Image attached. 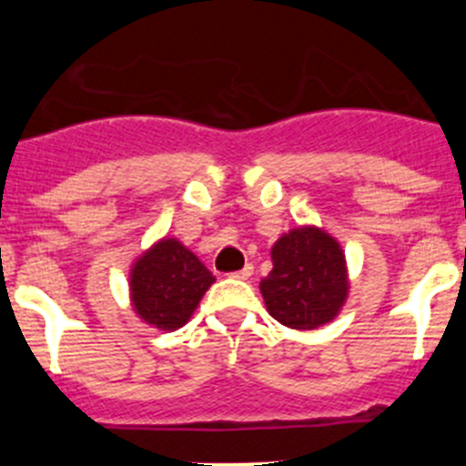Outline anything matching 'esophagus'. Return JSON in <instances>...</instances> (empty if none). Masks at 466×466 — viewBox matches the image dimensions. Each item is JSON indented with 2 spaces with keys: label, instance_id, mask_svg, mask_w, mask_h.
I'll list each match as a JSON object with an SVG mask.
<instances>
[{
  "label": "esophagus",
  "instance_id": "1",
  "mask_svg": "<svg viewBox=\"0 0 466 466\" xmlns=\"http://www.w3.org/2000/svg\"><path fill=\"white\" fill-rule=\"evenodd\" d=\"M252 272H255V266H252V263H246V266H243L241 270L229 272V277H232V279H248V277H250Z\"/></svg>",
  "mask_w": 466,
  "mask_h": 466
}]
</instances>
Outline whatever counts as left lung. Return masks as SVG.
Here are the masks:
<instances>
[{"label":"left lung","instance_id":"left-lung-1","mask_svg":"<svg viewBox=\"0 0 466 466\" xmlns=\"http://www.w3.org/2000/svg\"><path fill=\"white\" fill-rule=\"evenodd\" d=\"M263 302L277 322L318 329L331 322L347 298L345 255L318 228H298L272 246V270L261 279Z\"/></svg>","mask_w":466,"mask_h":466}]
</instances>
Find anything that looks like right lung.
I'll list each match as a JSON object with an SVG mask.
<instances>
[{
	"label": "right lung",
	"mask_w": 466,
	"mask_h": 466,
	"mask_svg": "<svg viewBox=\"0 0 466 466\" xmlns=\"http://www.w3.org/2000/svg\"><path fill=\"white\" fill-rule=\"evenodd\" d=\"M216 277L176 238L155 243L130 272L133 307L144 322L176 331L191 318Z\"/></svg>",
	"instance_id": "obj_1"
}]
</instances>
